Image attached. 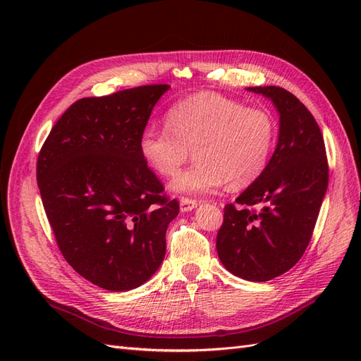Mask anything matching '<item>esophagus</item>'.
<instances>
[{
    "mask_svg": "<svg viewBox=\"0 0 361 361\" xmlns=\"http://www.w3.org/2000/svg\"><path fill=\"white\" fill-rule=\"evenodd\" d=\"M197 200H192V199H188V197H183L180 199V211L182 212H188V211H192L195 206H197Z\"/></svg>",
    "mask_w": 361,
    "mask_h": 361,
    "instance_id": "obj_1",
    "label": "esophagus"
}]
</instances>
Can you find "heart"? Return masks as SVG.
<instances>
[{
    "instance_id": "b5f03b06",
    "label": "heart",
    "mask_w": 361,
    "mask_h": 361,
    "mask_svg": "<svg viewBox=\"0 0 361 361\" xmlns=\"http://www.w3.org/2000/svg\"><path fill=\"white\" fill-rule=\"evenodd\" d=\"M167 126L149 125L140 135V152L159 176L171 178L188 161L197 162L171 182L183 194L220 187L245 188L265 171L277 138L276 118L267 108L206 92L173 105Z\"/></svg>"
}]
</instances>
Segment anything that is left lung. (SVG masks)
Here are the masks:
<instances>
[{"instance_id":"left-lung-1","label":"left lung","mask_w":361,"mask_h":361,"mask_svg":"<svg viewBox=\"0 0 361 361\" xmlns=\"http://www.w3.org/2000/svg\"><path fill=\"white\" fill-rule=\"evenodd\" d=\"M274 102L280 134L265 171L224 206L216 253L232 274L268 281L289 271L304 255L329 187L322 133L312 113L276 85L250 87Z\"/></svg>"}]
</instances>
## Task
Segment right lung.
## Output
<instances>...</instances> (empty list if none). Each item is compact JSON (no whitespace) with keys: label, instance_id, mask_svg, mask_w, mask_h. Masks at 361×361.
<instances>
[{"label":"right lung","instance_id":"right-lung-1","mask_svg":"<svg viewBox=\"0 0 361 361\" xmlns=\"http://www.w3.org/2000/svg\"><path fill=\"white\" fill-rule=\"evenodd\" d=\"M169 84L82 97L57 120L37 158V185L56 243L93 285L123 292L155 274L179 202L140 152Z\"/></svg>","mask_w":361,"mask_h":361}]
</instances>
